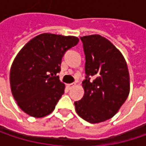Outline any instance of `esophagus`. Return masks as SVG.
I'll use <instances>...</instances> for the list:
<instances>
[{
	"label": "esophagus",
	"mask_w": 146,
	"mask_h": 146,
	"mask_svg": "<svg viewBox=\"0 0 146 146\" xmlns=\"http://www.w3.org/2000/svg\"><path fill=\"white\" fill-rule=\"evenodd\" d=\"M74 85H75V83H72V84H68L67 85V87H68V90H71Z\"/></svg>",
	"instance_id": "obj_1"
}]
</instances>
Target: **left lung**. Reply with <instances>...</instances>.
<instances>
[{
    "instance_id": "1",
    "label": "left lung",
    "mask_w": 146,
    "mask_h": 146,
    "mask_svg": "<svg viewBox=\"0 0 146 146\" xmlns=\"http://www.w3.org/2000/svg\"><path fill=\"white\" fill-rule=\"evenodd\" d=\"M85 55L84 95L74 102L80 117L90 123L111 118L129 96L130 84L122 53L99 35L80 37Z\"/></svg>"
}]
</instances>
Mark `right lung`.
I'll return each instance as SVG.
<instances>
[{"label": "right lung", "instance_id": "1", "mask_svg": "<svg viewBox=\"0 0 146 146\" xmlns=\"http://www.w3.org/2000/svg\"><path fill=\"white\" fill-rule=\"evenodd\" d=\"M78 40L75 36L44 33L18 52L11 67L10 84L15 101L25 113L43 117L54 111L65 90L56 76L62 58Z\"/></svg>", "mask_w": 146, "mask_h": 146}]
</instances>
